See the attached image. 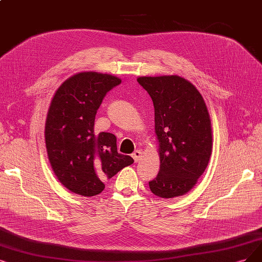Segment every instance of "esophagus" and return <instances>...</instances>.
<instances>
[{"mask_svg": "<svg viewBox=\"0 0 262 262\" xmlns=\"http://www.w3.org/2000/svg\"><path fill=\"white\" fill-rule=\"evenodd\" d=\"M132 157H133V159L135 160V162L137 163V162L140 160V158L142 157V152H141L140 150L134 151V152H133V154H132Z\"/></svg>", "mask_w": 262, "mask_h": 262, "instance_id": "esophagus-1", "label": "esophagus"}]
</instances>
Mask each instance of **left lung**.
<instances>
[{
	"mask_svg": "<svg viewBox=\"0 0 262 262\" xmlns=\"http://www.w3.org/2000/svg\"><path fill=\"white\" fill-rule=\"evenodd\" d=\"M154 105L160 171L149 182L162 199L185 195L196 185L211 156L212 132L206 103L196 87L178 75L140 76Z\"/></svg>",
	"mask_w": 262,
	"mask_h": 262,
	"instance_id": "left-lung-1",
	"label": "left lung"
}]
</instances>
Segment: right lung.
<instances>
[{
  "mask_svg": "<svg viewBox=\"0 0 262 262\" xmlns=\"http://www.w3.org/2000/svg\"><path fill=\"white\" fill-rule=\"evenodd\" d=\"M120 83L112 74L80 72L66 80L52 99L45 122L47 157L57 179L75 194H99L103 180L134 163L118 152L113 134L94 132L103 97Z\"/></svg>",
  "mask_w": 262,
  "mask_h": 262,
  "instance_id": "right-lung-1",
  "label": "right lung"
}]
</instances>
